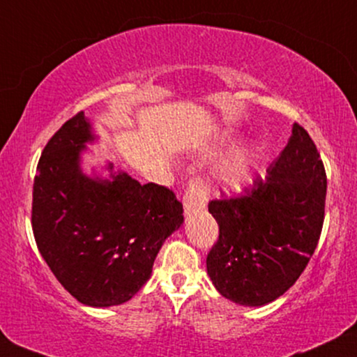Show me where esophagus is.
I'll use <instances>...</instances> for the list:
<instances>
[{"instance_id": "34e87169", "label": "esophagus", "mask_w": 357, "mask_h": 357, "mask_svg": "<svg viewBox=\"0 0 357 357\" xmlns=\"http://www.w3.org/2000/svg\"><path fill=\"white\" fill-rule=\"evenodd\" d=\"M207 196H209V191H207V184L204 179L199 178V176L189 179L188 188L183 196L184 212H186V214H191L194 211L204 209Z\"/></svg>"}]
</instances>
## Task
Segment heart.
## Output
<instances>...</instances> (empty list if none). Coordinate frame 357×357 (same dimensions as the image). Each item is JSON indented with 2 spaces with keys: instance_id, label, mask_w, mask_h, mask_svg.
<instances>
[{
  "instance_id": "b5f03b06",
  "label": "heart",
  "mask_w": 357,
  "mask_h": 357,
  "mask_svg": "<svg viewBox=\"0 0 357 357\" xmlns=\"http://www.w3.org/2000/svg\"><path fill=\"white\" fill-rule=\"evenodd\" d=\"M257 160H259V148L242 146L234 151L231 156L225 158L218 169V179L229 191H241L252 181L255 173Z\"/></svg>"
}]
</instances>
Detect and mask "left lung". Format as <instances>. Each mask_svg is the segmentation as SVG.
Returning <instances> with one entry per match:
<instances>
[{
  "label": "left lung",
  "instance_id": "8db88e82",
  "mask_svg": "<svg viewBox=\"0 0 357 357\" xmlns=\"http://www.w3.org/2000/svg\"><path fill=\"white\" fill-rule=\"evenodd\" d=\"M324 199L323 161L308 132L295 123L265 178L255 176L242 196L209 202L219 238L206 265L220 295L245 306L282 296L317 249Z\"/></svg>",
  "mask_w": 357,
  "mask_h": 357
}]
</instances>
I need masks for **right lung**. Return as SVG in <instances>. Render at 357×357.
Here are the masks:
<instances>
[{
  "instance_id": "1",
  "label": "right lung",
  "mask_w": 357,
  "mask_h": 357,
  "mask_svg": "<svg viewBox=\"0 0 357 357\" xmlns=\"http://www.w3.org/2000/svg\"><path fill=\"white\" fill-rule=\"evenodd\" d=\"M93 139L84 112L49 139L34 176L31 222L59 283L80 303L105 308L145 285L161 245L184 218L168 188L139 184L121 171L112 181L84 174L80 153Z\"/></svg>"
}]
</instances>
